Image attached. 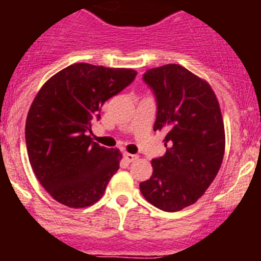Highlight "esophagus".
Segmentation results:
<instances>
[{"instance_id":"esophagus-1","label":"esophagus","mask_w":261,"mask_h":261,"mask_svg":"<svg viewBox=\"0 0 261 261\" xmlns=\"http://www.w3.org/2000/svg\"><path fill=\"white\" fill-rule=\"evenodd\" d=\"M138 156L135 155V154H130V153H124V159H125L126 162H135L136 159H137Z\"/></svg>"}]
</instances>
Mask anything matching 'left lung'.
<instances>
[{"mask_svg":"<svg viewBox=\"0 0 261 261\" xmlns=\"http://www.w3.org/2000/svg\"><path fill=\"white\" fill-rule=\"evenodd\" d=\"M144 81L156 98L154 130H165L166 154L151 161L142 196L165 212L195 204L208 190L225 154V126L211 85L177 64L153 68Z\"/></svg>","mask_w":261,"mask_h":261,"instance_id":"left-lung-1","label":"left lung"}]
</instances>
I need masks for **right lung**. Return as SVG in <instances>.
Here are the masks:
<instances>
[{"instance_id": "1", "label": "right lung", "mask_w": 261, "mask_h": 261, "mask_svg": "<svg viewBox=\"0 0 261 261\" xmlns=\"http://www.w3.org/2000/svg\"><path fill=\"white\" fill-rule=\"evenodd\" d=\"M136 74L133 69L78 62L52 75L36 94L26 120L27 154L57 202L86 208L103 196L123 155L93 141L91 121Z\"/></svg>"}]
</instances>
